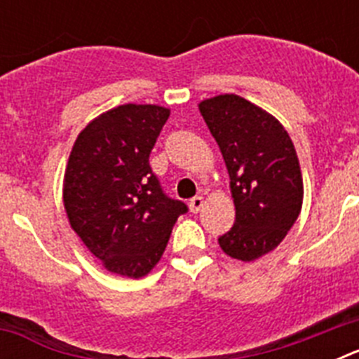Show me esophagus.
Here are the masks:
<instances>
[{
    "mask_svg": "<svg viewBox=\"0 0 359 359\" xmlns=\"http://www.w3.org/2000/svg\"><path fill=\"white\" fill-rule=\"evenodd\" d=\"M203 205H205V199H203L201 196H196V198L190 199V203H189L190 212H194V214H198V212L203 208Z\"/></svg>",
    "mask_w": 359,
    "mask_h": 359,
    "instance_id": "esophagus-1",
    "label": "esophagus"
}]
</instances>
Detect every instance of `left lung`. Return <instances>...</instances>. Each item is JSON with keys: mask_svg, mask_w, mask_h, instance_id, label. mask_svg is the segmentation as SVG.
I'll return each mask as SVG.
<instances>
[{"mask_svg": "<svg viewBox=\"0 0 359 359\" xmlns=\"http://www.w3.org/2000/svg\"><path fill=\"white\" fill-rule=\"evenodd\" d=\"M230 176L236 223L219 246L239 261L275 250L302 208L304 185L297 151L277 118L237 95L199 104Z\"/></svg>", "mask_w": 359, "mask_h": 359, "instance_id": "8db88e82", "label": "left lung"}]
</instances>
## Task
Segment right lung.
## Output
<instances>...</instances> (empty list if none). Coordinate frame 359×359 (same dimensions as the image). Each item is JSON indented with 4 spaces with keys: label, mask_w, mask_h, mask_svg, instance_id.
Listing matches in <instances>:
<instances>
[{
    "label": "right lung",
    "mask_w": 359,
    "mask_h": 359,
    "mask_svg": "<svg viewBox=\"0 0 359 359\" xmlns=\"http://www.w3.org/2000/svg\"><path fill=\"white\" fill-rule=\"evenodd\" d=\"M170 111L126 104L88 123L69 154L65 208L69 224L111 273L140 278L160 261L177 217L149 156Z\"/></svg>",
    "instance_id": "add662e5"
}]
</instances>
